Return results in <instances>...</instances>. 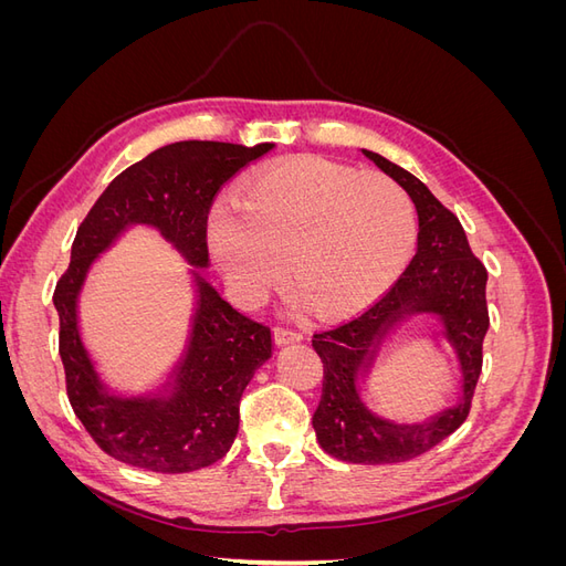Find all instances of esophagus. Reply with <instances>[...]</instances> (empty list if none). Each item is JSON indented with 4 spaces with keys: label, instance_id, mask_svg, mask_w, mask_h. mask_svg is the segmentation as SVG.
I'll use <instances>...</instances> for the list:
<instances>
[{
    "label": "esophagus",
    "instance_id": "1",
    "mask_svg": "<svg viewBox=\"0 0 566 566\" xmlns=\"http://www.w3.org/2000/svg\"><path fill=\"white\" fill-rule=\"evenodd\" d=\"M273 337H276L279 345H290V342H300L302 333L295 328H285V325H276V328H273Z\"/></svg>",
    "mask_w": 566,
    "mask_h": 566
}]
</instances>
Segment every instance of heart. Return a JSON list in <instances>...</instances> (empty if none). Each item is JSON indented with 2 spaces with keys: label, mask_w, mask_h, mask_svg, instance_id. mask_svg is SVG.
Listing matches in <instances>:
<instances>
[{
  "label": "heart",
  "mask_w": 566,
  "mask_h": 566,
  "mask_svg": "<svg viewBox=\"0 0 566 566\" xmlns=\"http://www.w3.org/2000/svg\"><path fill=\"white\" fill-rule=\"evenodd\" d=\"M241 209L221 202L210 245L243 300L290 283L321 314L349 312L399 276L416 245V210L406 188L382 172L300 158L254 177Z\"/></svg>",
  "instance_id": "1"
}]
</instances>
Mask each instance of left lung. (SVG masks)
Masks as SVG:
<instances>
[{
  "mask_svg": "<svg viewBox=\"0 0 566 566\" xmlns=\"http://www.w3.org/2000/svg\"><path fill=\"white\" fill-rule=\"evenodd\" d=\"M364 156L399 181L418 210V252L387 293L358 316L314 333L312 347L323 361V391L314 413L321 449L358 465H387L422 455L468 420L482 373V345L489 331L486 266L470 250L458 217L443 208L418 177L373 150ZM437 313L463 375L459 403L422 426H394L365 408L355 387L371 365L384 335L399 319Z\"/></svg>",
  "mask_w": 566,
  "mask_h": 566,
  "instance_id": "1",
  "label": "left lung"
}]
</instances>
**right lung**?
Segmentation results:
<instances>
[{
    "label": "right lung",
    "instance_id": "add662e5",
    "mask_svg": "<svg viewBox=\"0 0 566 566\" xmlns=\"http://www.w3.org/2000/svg\"><path fill=\"white\" fill-rule=\"evenodd\" d=\"M273 144L179 142L117 175L77 229L54 290L67 399L96 447L127 465L179 474L224 458L238 434V406L271 356V328L241 314L196 273L198 306L186 354L165 397L108 394L77 331V295L96 254L132 224L156 227L188 262L208 266V214L231 177Z\"/></svg>",
    "mask_w": 566,
    "mask_h": 566
}]
</instances>
